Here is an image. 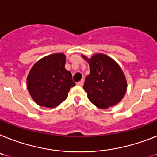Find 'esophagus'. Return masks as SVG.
Returning a JSON list of instances; mask_svg holds the SVG:
<instances>
[{
  "instance_id": "34e87169",
  "label": "esophagus",
  "mask_w": 157,
  "mask_h": 157,
  "mask_svg": "<svg viewBox=\"0 0 157 157\" xmlns=\"http://www.w3.org/2000/svg\"><path fill=\"white\" fill-rule=\"evenodd\" d=\"M77 85H80V86H82L84 85V79H82L81 81H80L79 82H77Z\"/></svg>"
}]
</instances>
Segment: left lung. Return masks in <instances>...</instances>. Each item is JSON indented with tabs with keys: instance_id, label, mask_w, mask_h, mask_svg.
Listing matches in <instances>:
<instances>
[{
	"instance_id": "left-lung-1",
	"label": "left lung",
	"mask_w": 157,
	"mask_h": 157,
	"mask_svg": "<svg viewBox=\"0 0 157 157\" xmlns=\"http://www.w3.org/2000/svg\"><path fill=\"white\" fill-rule=\"evenodd\" d=\"M90 73L85 77L84 89L88 98L101 109L114 106L123 99L127 91V81L123 71L115 60L107 55L97 53L89 59Z\"/></svg>"
}]
</instances>
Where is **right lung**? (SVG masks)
Returning a JSON list of instances; mask_svg holds the SVG:
<instances>
[{"label": "right lung", "instance_id": "right-lung-1", "mask_svg": "<svg viewBox=\"0 0 157 157\" xmlns=\"http://www.w3.org/2000/svg\"><path fill=\"white\" fill-rule=\"evenodd\" d=\"M65 61L64 54L54 53L43 57L32 67L27 76L28 91L40 106H58L76 85L71 72L64 68Z\"/></svg>", "mask_w": 157, "mask_h": 157}]
</instances>
